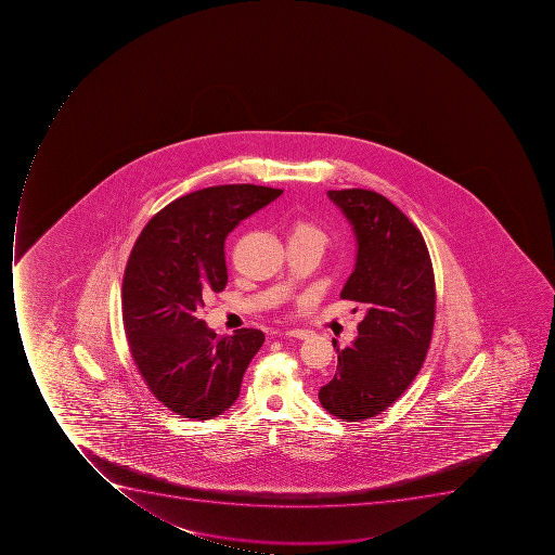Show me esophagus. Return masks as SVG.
Masks as SVG:
<instances>
[{
    "label": "esophagus",
    "instance_id": "obj_1",
    "mask_svg": "<svg viewBox=\"0 0 555 555\" xmlns=\"http://www.w3.org/2000/svg\"><path fill=\"white\" fill-rule=\"evenodd\" d=\"M284 335L293 336V338H300V340H304V338H307V336L310 335V332H307V330H300V327H293V330H286Z\"/></svg>",
    "mask_w": 555,
    "mask_h": 555
}]
</instances>
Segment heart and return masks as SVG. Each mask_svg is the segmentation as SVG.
<instances>
[{"mask_svg": "<svg viewBox=\"0 0 555 555\" xmlns=\"http://www.w3.org/2000/svg\"><path fill=\"white\" fill-rule=\"evenodd\" d=\"M293 241L312 243V245L323 249V246L326 245L327 234L314 220L301 217V219L293 220L292 225H289V243H293Z\"/></svg>", "mask_w": 555, "mask_h": 555, "instance_id": "1", "label": "heart"}]
</instances>
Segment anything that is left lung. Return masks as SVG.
<instances>
[{
    "mask_svg": "<svg viewBox=\"0 0 555 555\" xmlns=\"http://www.w3.org/2000/svg\"><path fill=\"white\" fill-rule=\"evenodd\" d=\"M352 225L358 255L341 289L364 309L356 340L338 349L332 380L319 390L327 413L344 422L380 415L415 380L436 319L434 269L422 232L382 194L327 191Z\"/></svg>",
    "mask_w": 555,
    "mask_h": 555,
    "instance_id": "8db88e82",
    "label": "left lung"
}]
</instances>
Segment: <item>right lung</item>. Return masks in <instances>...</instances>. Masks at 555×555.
<instances>
[{
	"instance_id": "right-lung-1",
	"label": "right lung",
	"mask_w": 555,
	"mask_h": 555,
	"mask_svg": "<svg viewBox=\"0 0 555 555\" xmlns=\"http://www.w3.org/2000/svg\"><path fill=\"white\" fill-rule=\"evenodd\" d=\"M281 189L215 185L175 199L140 232L122 278V324L137 370L182 418L222 415L240 396L260 330L219 336L199 318L203 298L228 284L225 237Z\"/></svg>"
}]
</instances>
